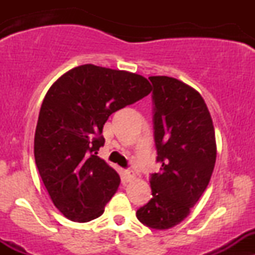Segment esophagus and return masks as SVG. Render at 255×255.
<instances>
[{"label": "esophagus", "mask_w": 255, "mask_h": 255, "mask_svg": "<svg viewBox=\"0 0 255 255\" xmlns=\"http://www.w3.org/2000/svg\"><path fill=\"white\" fill-rule=\"evenodd\" d=\"M125 179L127 182L132 181V180L134 179V173H133L132 170H126L125 171Z\"/></svg>", "instance_id": "1"}]
</instances>
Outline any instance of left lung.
Segmentation results:
<instances>
[{"label":"left lung","mask_w":255,"mask_h":255,"mask_svg":"<svg viewBox=\"0 0 255 255\" xmlns=\"http://www.w3.org/2000/svg\"><path fill=\"white\" fill-rule=\"evenodd\" d=\"M154 135L160 170L151 174V200L137 211L146 227L169 230L189 216L216 163L215 127L199 91L169 76H150Z\"/></svg>","instance_id":"left-lung-1"}]
</instances>
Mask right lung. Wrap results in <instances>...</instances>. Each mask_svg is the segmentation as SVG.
<instances>
[{"mask_svg":"<svg viewBox=\"0 0 255 255\" xmlns=\"http://www.w3.org/2000/svg\"><path fill=\"white\" fill-rule=\"evenodd\" d=\"M144 76L85 64L48 90L34 134V159L54 206L68 220L89 222L104 213L120 175L97 150L113 112L150 94Z\"/></svg>","mask_w":255,"mask_h":255,"instance_id":"right-lung-1","label":"right lung"}]
</instances>
